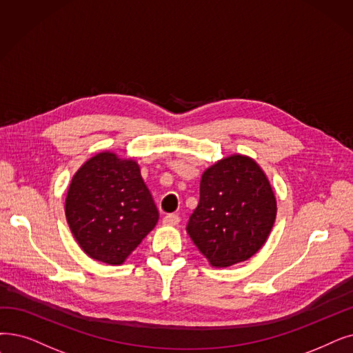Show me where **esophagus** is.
Here are the masks:
<instances>
[{"mask_svg":"<svg viewBox=\"0 0 353 353\" xmlns=\"http://www.w3.org/2000/svg\"><path fill=\"white\" fill-rule=\"evenodd\" d=\"M163 222L167 225H177L180 222V218H179V214L170 213V214H167V216H164Z\"/></svg>","mask_w":353,"mask_h":353,"instance_id":"esophagus-1","label":"esophagus"}]
</instances>
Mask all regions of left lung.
<instances>
[{
  "label": "left lung",
  "mask_w": 353,
  "mask_h": 353,
  "mask_svg": "<svg viewBox=\"0 0 353 353\" xmlns=\"http://www.w3.org/2000/svg\"><path fill=\"white\" fill-rule=\"evenodd\" d=\"M275 213L277 203L264 172L248 157L231 156L203 173L188 234L213 267H229L263 247Z\"/></svg>",
  "instance_id": "obj_1"
}]
</instances>
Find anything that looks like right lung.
<instances>
[{"label":"right lung","mask_w":353,"mask_h":353,"mask_svg":"<svg viewBox=\"0 0 353 353\" xmlns=\"http://www.w3.org/2000/svg\"><path fill=\"white\" fill-rule=\"evenodd\" d=\"M65 208L81 248L110 265L124 263L159 221L139 164L112 152H101L79 168Z\"/></svg>","instance_id":"add662e5"}]
</instances>
